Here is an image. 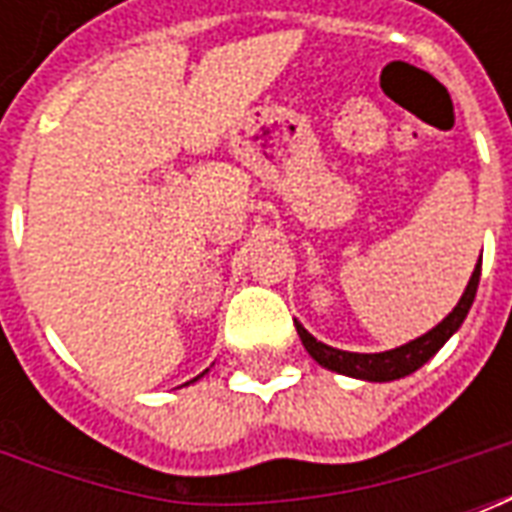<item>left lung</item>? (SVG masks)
Listing matches in <instances>:
<instances>
[{"label":"left lung","mask_w":512,"mask_h":512,"mask_svg":"<svg viewBox=\"0 0 512 512\" xmlns=\"http://www.w3.org/2000/svg\"><path fill=\"white\" fill-rule=\"evenodd\" d=\"M477 285H480V263L474 266L472 279H469V285L463 290L461 301L455 304V310L439 326H433L428 334H422V337L411 340V343L392 348V351H381V354H351V351L332 348V345L315 340L299 321H296V332H299L307 354L318 365L326 367V370H334L340 376L362 378V381H395V378L411 376L414 370H419V367L428 362L430 356L439 351L441 345L450 340L452 334L461 329L463 318L469 315V307H472Z\"/></svg>","instance_id":"8db88e82"}]
</instances>
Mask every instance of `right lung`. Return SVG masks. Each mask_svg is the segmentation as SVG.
Returning a JSON list of instances; mask_svg holds the SVG:
<instances>
[{"label": "right lung", "mask_w": 512, "mask_h": 512, "mask_svg": "<svg viewBox=\"0 0 512 512\" xmlns=\"http://www.w3.org/2000/svg\"><path fill=\"white\" fill-rule=\"evenodd\" d=\"M197 378H200V376H197Z\"/></svg>", "instance_id": "right-lung-1"}]
</instances>
